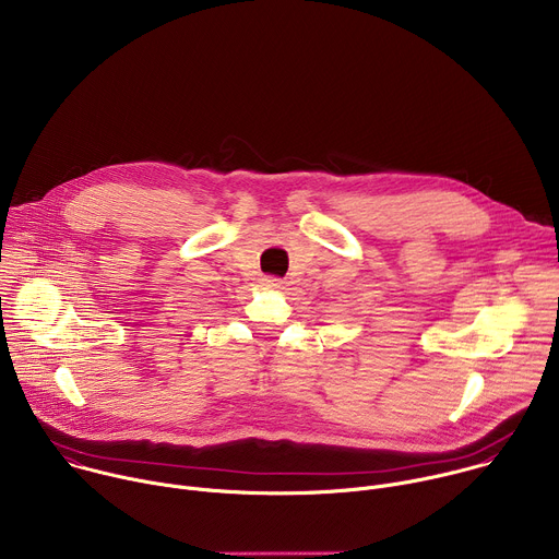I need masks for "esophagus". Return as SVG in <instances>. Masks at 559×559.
Returning a JSON list of instances; mask_svg holds the SVG:
<instances>
[{"mask_svg": "<svg viewBox=\"0 0 559 559\" xmlns=\"http://www.w3.org/2000/svg\"><path fill=\"white\" fill-rule=\"evenodd\" d=\"M263 285H265L267 289H285V281H281V278H274V276H267V278H263Z\"/></svg>", "mask_w": 559, "mask_h": 559, "instance_id": "1", "label": "esophagus"}]
</instances>
